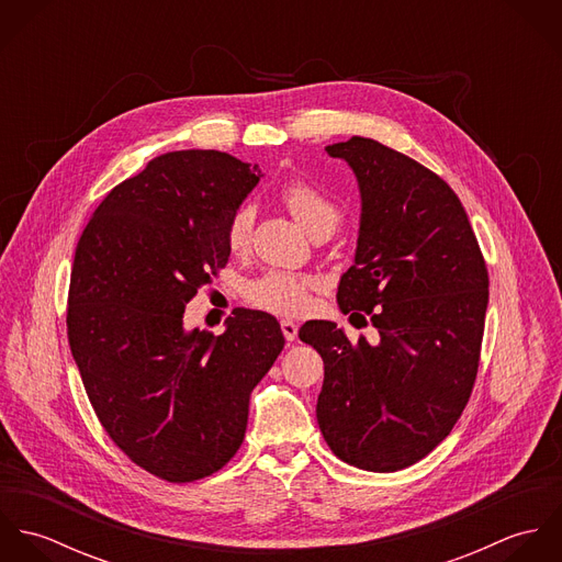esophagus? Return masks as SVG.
Wrapping results in <instances>:
<instances>
[{"mask_svg": "<svg viewBox=\"0 0 562 562\" xmlns=\"http://www.w3.org/2000/svg\"><path fill=\"white\" fill-rule=\"evenodd\" d=\"M281 330H283L288 341H294L296 335H299V324L292 321H281Z\"/></svg>", "mask_w": 562, "mask_h": 562, "instance_id": "34e87169", "label": "esophagus"}]
</instances>
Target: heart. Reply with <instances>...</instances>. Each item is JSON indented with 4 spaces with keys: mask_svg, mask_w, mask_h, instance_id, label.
<instances>
[{
    "mask_svg": "<svg viewBox=\"0 0 562 562\" xmlns=\"http://www.w3.org/2000/svg\"><path fill=\"white\" fill-rule=\"evenodd\" d=\"M283 201L292 216L307 234H316L322 227H337L339 210L326 199L318 188L305 181H292L283 188ZM255 225V207L241 205L227 225V246L234 252H244L250 244ZM314 281L288 272H270L248 285V301L257 310L277 316H299L310 307V292Z\"/></svg>",
    "mask_w": 562,
    "mask_h": 562,
    "instance_id": "obj_1",
    "label": "heart"
}]
</instances>
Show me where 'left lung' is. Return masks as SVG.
Returning a JSON list of instances; mask_svg holds the SVG:
<instances>
[{"instance_id":"left-lung-1","label":"left lung","mask_w":562,"mask_h":562,"mask_svg":"<svg viewBox=\"0 0 562 562\" xmlns=\"http://www.w3.org/2000/svg\"><path fill=\"white\" fill-rule=\"evenodd\" d=\"M326 154L352 168L361 194L337 305L368 314L379 341L352 344L335 322L303 324L299 337L324 361L316 415L344 463L398 472L432 452L470 401L488 274L470 218L439 175L361 136Z\"/></svg>"}]
</instances>
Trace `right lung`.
<instances>
[{"mask_svg":"<svg viewBox=\"0 0 562 562\" xmlns=\"http://www.w3.org/2000/svg\"><path fill=\"white\" fill-rule=\"evenodd\" d=\"M259 177L214 149L164 154L108 192L76 248L67 328L88 401L164 481L229 463L250 392L285 344L277 318L252 310L223 335L183 328L186 305L229 261V218Z\"/></svg>","mask_w":562,"mask_h":562,"instance_id":"right-lung-1","label":"right lung"}]
</instances>
